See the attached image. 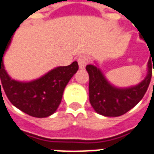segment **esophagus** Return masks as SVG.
Segmentation results:
<instances>
[{
  "mask_svg": "<svg viewBox=\"0 0 154 154\" xmlns=\"http://www.w3.org/2000/svg\"><path fill=\"white\" fill-rule=\"evenodd\" d=\"M77 62H78V65H79V68L80 69H84L85 66H87L88 59L85 57V56H79L77 58Z\"/></svg>",
  "mask_w": 154,
  "mask_h": 154,
  "instance_id": "obj_1",
  "label": "esophagus"
}]
</instances>
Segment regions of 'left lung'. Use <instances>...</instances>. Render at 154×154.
I'll use <instances>...</instances> for the list:
<instances>
[{
	"label": "left lung",
	"mask_w": 154,
	"mask_h": 154,
	"mask_svg": "<svg viewBox=\"0 0 154 154\" xmlns=\"http://www.w3.org/2000/svg\"><path fill=\"white\" fill-rule=\"evenodd\" d=\"M152 66L154 68L152 57L147 64V75L142 82L133 87L119 88L112 86L97 66L88 65L86 70L89 76V101L94 111L106 117H119L129 112L146 94L151 81Z\"/></svg>",
	"instance_id": "8db88e82"
}]
</instances>
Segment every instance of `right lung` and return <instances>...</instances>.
Segmentation results:
<instances>
[{"label": "right lung", "mask_w": 154, "mask_h": 154, "mask_svg": "<svg viewBox=\"0 0 154 154\" xmlns=\"http://www.w3.org/2000/svg\"><path fill=\"white\" fill-rule=\"evenodd\" d=\"M11 41L12 36L2 52H0V89L2 84L11 103L29 116L35 118L50 116L59 107L65 88L77 72V62L74 61L67 66L56 67L34 81L19 82L8 76L3 65V54Z\"/></svg>", "instance_id": "right-lung-1"}]
</instances>
